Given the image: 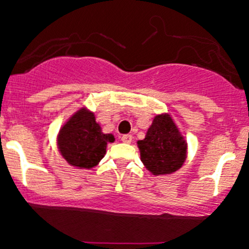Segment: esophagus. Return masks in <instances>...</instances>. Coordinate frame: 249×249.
I'll use <instances>...</instances> for the list:
<instances>
[{
	"label": "esophagus",
	"instance_id": "1",
	"mask_svg": "<svg viewBox=\"0 0 249 249\" xmlns=\"http://www.w3.org/2000/svg\"><path fill=\"white\" fill-rule=\"evenodd\" d=\"M132 139H133V138H132V135H130V134H124V135H122V137H121V140L125 143L132 142Z\"/></svg>",
	"mask_w": 249,
	"mask_h": 249
}]
</instances>
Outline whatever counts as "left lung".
<instances>
[{
    "mask_svg": "<svg viewBox=\"0 0 249 249\" xmlns=\"http://www.w3.org/2000/svg\"><path fill=\"white\" fill-rule=\"evenodd\" d=\"M142 163L153 175L171 174L186 158L187 145L171 117L156 116L145 139L138 142Z\"/></svg>",
    "mask_w": 249,
    "mask_h": 249,
    "instance_id": "1",
    "label": "left lung"
}]
</instances>
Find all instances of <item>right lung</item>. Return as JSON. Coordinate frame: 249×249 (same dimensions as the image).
Here are the masks:
<instances>
[{
    "mask_svg": "<svg viewBox=\"0 0 249 249\" xmlns=\"http://www.w3.org/2000/svg\"><path fill=\"white\" fill-rule=\"evenodd\" d=\"M111 134H103L91 112L79 111L62 127L58 135L60 151L69 164L89 169L104 157Z\"/></svg>",
    "mask_w": 249,
    "mask_h": 249,
    "instance_id": "1",
    "label": "right lung"
}]
</instances>
